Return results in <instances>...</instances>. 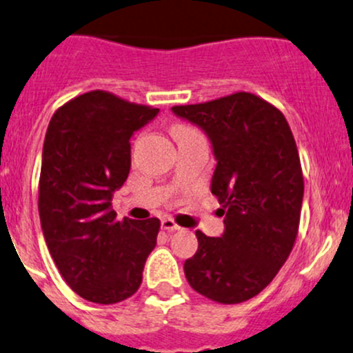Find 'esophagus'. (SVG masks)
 <instances>
[{
    "label": "esophagus",
    "mask_w": 353,
    "mask_h": 353,
    "mask_svg": "<svg viewBox=\"0 0 353 353\" xmlns=\"http://www.w3.org/2000/svg\"><path fill=\"white\" fill-rule=\"evenodd\" d=\"M161 229L168 230V232H173V230H180L181 227L173 221V219H163L161 221Z\"/></svg>",
    "instance_id": "1"
}]
</instances>
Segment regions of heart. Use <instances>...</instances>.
Here are the masks:
<instances>
[{
  "label": "heart",
  "mask_w": 353,
  "mask_h": 353,
  "mask_svg": "<svg viewBox=\"0 0 353 353\" xmlns=\"http://www.w3.org/2000/svg\"><path fill=\"white\" fill-rule=\"evenodd\" d=\"M173 136H175V139L178 141V139H181V138H185V136H190V134H196V131L195 128H192V126H187V124H175V126H173Z\"/></svg>",
  "instance_id": "1"
}]
</instances>
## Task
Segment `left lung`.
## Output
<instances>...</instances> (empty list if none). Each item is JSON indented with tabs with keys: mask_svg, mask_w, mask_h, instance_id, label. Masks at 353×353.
Masks as SVG:
<instances>
[{
	"mask_svg": "<svg viewBox=\"0 0 353 353\" xmlns=\"http://www.w3.org/2000/svg\"><path fill=\"white\" fill-rule=\"evenodd\" d=\"M172 111L210 138L217 160L212 193L225 223L222 237L196 230L187 281L221 305L248 301L274 279L298 236L305 181L294 136L283 112L251 92Z\"/></svg>",
	"mask_w": 353,
	"mask_h": 353,
	"instance_id": "obj_1",
	"label": "left lung"
}]
</instances>
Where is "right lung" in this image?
Instances as JSON below:
<instances>
[{"instance_id":"obj_1","label":"right lung","mask_w":353,"mask_h":353,"mask_svg":"<svg viewBox=\"0 0 353 353\" xmlns=\"http://www.w3.org/2000/svg\"><path fill=\"white\" fill-rule=\"evenodd\" d=\"M160 109L90 90L60 105L45 134L39 212L60 274L87 301L114 305L141 286L160 221L123 219L112 192L131 168L132 132Z\"/></svg>"}]
</instances>
